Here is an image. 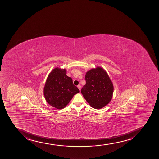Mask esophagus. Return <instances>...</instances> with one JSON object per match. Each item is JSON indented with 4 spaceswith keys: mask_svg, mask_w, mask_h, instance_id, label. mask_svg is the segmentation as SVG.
<instances>
[{
    "mask_svg": "<svg viewBox=\"0 0 159 159\" xmlns=\"http://www.w3.org/2000/svg\"><path fill=\"white\" fill-rule=\"evenodd\" d=\"M77 87H78V89H80V90L81 89V86H80V85H77Z\"/></svg>",
    "mask_w": 159,
    "mask_h": 159,
    "instance_id": "34e87169",
    "label": "esophagus"
}]
</instances>
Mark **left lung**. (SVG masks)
<instances>
[{
    "label": "left lung",
    "instance_id": "left-lung-1",
    "mask_svg": "<svg viewBox=\"0 0 159 159\" xmlns=\"http://www.w3.org/2000/svg\"><path fill=\"white\" fill-rule=\"evenodd\" d=\"M86 84L81 93L91 107L99 109L110 102L114 92V86L107 72L102 67H97L87 71Z\"/></svg>",
    "mask_w": 159,
    "mask_h": 159
}]
</instances>
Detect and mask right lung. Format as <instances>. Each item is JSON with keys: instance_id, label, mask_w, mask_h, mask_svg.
Wrapping results in <instances>:
<instances>
[{"instance_id": "right-lung-1", "label": "right lung", "mask_w": 159, "mask_h": 159, "mask_svg": "<svg viewBox=\"0 0 159 159\" xmlns=\"http://www.w3.org/2000/svg\"><path fill=\"white\" fill-rule=\"evenodd\" d=\"M79 92V89L74 85L72 78L66 75V69L58 67L48 74L43 89L47 102L58 109L65 108Z\"/></svg>"}]
</instances>
